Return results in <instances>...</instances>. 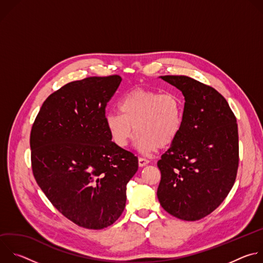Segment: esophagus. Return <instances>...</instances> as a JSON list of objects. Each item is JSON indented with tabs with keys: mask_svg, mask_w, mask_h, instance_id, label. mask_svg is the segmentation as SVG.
Segmentation results:
<instances>
[{
	"mask_svg": "<svg viewBox=\"0 0 263 263\" xmlns=\"http://www.w3.org/2000/svg\"><path fill=\"white\" fill-rule=\"evenodd\" d=\"M149 161L147 159H144V158H138V165L139 167H143L145 166Z\"/></svg>",
	"mask_w": 263,
	"mask_h": 263,
	"instance_id": "34e87169",
	"label": "esophagus"
}]
</instances>
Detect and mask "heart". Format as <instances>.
<instances>
[{"label": "heart", "instance_id": "1", "mask_svg": "<svg viewBox=\"0 0 263 263\" xmlns=\"http://www.w3.org/2000/svg\"><path fill=\"white\" fill-rule=\"evenodd\" d=\"M119 106L122 114L108 112L105 125L120 147L127 146L136 131L138 151L152 153L173 143L181 132L184 102L177 93L136 88L126 93Z\"/></svg>", "mask_w": 263, "mask_h": 263}]
</instances>
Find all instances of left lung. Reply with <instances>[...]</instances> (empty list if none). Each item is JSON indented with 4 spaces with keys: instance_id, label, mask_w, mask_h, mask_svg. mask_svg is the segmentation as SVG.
Returning <instances> with one entry per match:
<instances>
[{
    "instance_id": "8db88e82",
    "label": "left lung",
    "mask_w": 263,
    "mask_h": 263,
    "mask_svg": "<svg viewBox=\"0 0 263 263\" xmlns=\"http://www.w3.org/2000/svg\"><path fill=\"white\" fill-rule=\"evenodd\" d=\"M184 96L182 128L157 165L162 208L183 220L215 210L235 182L238 130L232 110L218 91L186 76H161Z\"/></svg>"
}]
</instances>
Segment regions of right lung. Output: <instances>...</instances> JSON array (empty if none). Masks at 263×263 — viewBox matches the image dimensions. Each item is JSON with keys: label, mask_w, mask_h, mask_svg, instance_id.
<instances>
[{"label": "right lung", "mask_w": 263, "mask_h": 263, "mask_svg": "<svg viewBox=\"0 0 263 263\" xmlns=\"http://www.w3.org/2000/svg\"><path fill=\"white\" fill-rule=\"evenodd\" d=\"M122 82L118 74L73 81L44 102L30 136L34 178L50 202L87 229L114 223L126 206L127 183L138 170L105 125V108Z\"/></svg>", "instance_id": "add662e5"}]
</instances>
